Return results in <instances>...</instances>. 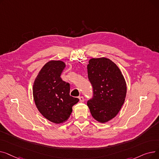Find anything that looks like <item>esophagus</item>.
I'll return each mask as SVG.
<instances>
[{
    "label": "esophagus",
    "instance_id": "34e87169",
    "mask_svg": "<svg viewBox=\"0 0 159 159\" xmlns=\"http://www.w3.org/2000/svg\"><path fill=\"white\" fill-rule=\"evenodd\" d=\"M79 101H80V102H84V97H79Z\"/></svg>",
    "mask_w": 159,
    "mask_h": 159
}]
</instances>
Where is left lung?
I'll use <instances>...</instances> for the list:
<instances>
[{
  "label": "left lung",
  "mask_w": 159,
  "mask_h": 159,
  "mask_svg": "<svg viewBox=\"0 0 159 159\" xmlns=\"http://www.w3.org/2000/svg\"><path fill=\"white\" fill-rule=\"evenodd\" d=\"M87 68L93 91L87 105L97 121L107 122L119 113L125 101L126 80L119 67L109 58H91Z\"/></svg>",
  "instance_id": "left-lung-1"
}]
</instances>
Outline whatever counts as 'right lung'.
<instances>
[{"label": "right lung", "instance_id": "right-lung-1", "mask_svg": "<svg viewBox=\"0 0 159 159\" xmlns=\"http://www.w3.org/2000/svg\"><path fill=\"white\" fill-rule=\"evenodd\" d=\"M66 67L61 61H50L39 71L33 86L35 104L43 116L55 124L68 120L79 99L70 95V86L61 78Z\"/></svg>", "mask_w": 159, "mask_h": 159}]
</instances>
